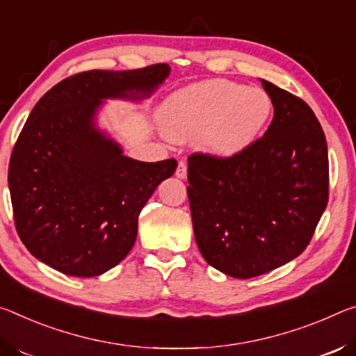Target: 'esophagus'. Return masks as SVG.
<instances>
[{
  "instance_id": "34e87169",
  "label": "esophagus",
  "mask_w": 356,
  "mask_h": 356,
  "mask_svg": "<svg viewBox=\"0 0 356 356\" xmlns=\"http://www.w3.org/2000/svg\"><path fill=\"white\" fill-rule=\"evenodd\" d=\"M175 175H177V178H179V179H184L186 177H188V165H186V162H183V161L178 162V167H177V172H175Z\"/></svg>"
}]
</instances>
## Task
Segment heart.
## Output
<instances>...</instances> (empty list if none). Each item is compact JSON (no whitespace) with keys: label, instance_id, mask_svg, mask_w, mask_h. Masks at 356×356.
Wrapping results in <instances>:
<instances>
[{"label":"heart","instance_id":"heart-1","mask_svg":"<svg viewBox=\"0 0 356 356\" xmlns=\"http://www.w3.org/2000/svg\"><path fill=\"white\" fill-rule=\"evenodd\" d=\"M273 115L266 91L227 80H207L179 90L162 104L159 121L175 142L197 138L202 153L232 159L257 142Z\"/></svg>","mask_w":356,"mask_h":356}]
</instances>
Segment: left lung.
Returning <instances> with one entry per match:
<instances>
[{"instance_id": "left-lung-1", "label": "left lung", "mask_w": 356, "mask_h": 356, "mask_svg": "<svg viewBox=\"0 0 356 356\" xmlns=\"http://www.w3.org/2000/svg\"><path fill=\"white\" fill-rule=\"evenodd\" d=\"M275 116L243 154L188 159V197L197 246L227 276L249 279L306 249L328 203V147L300 97L261 80Z\"/></svg>"}]
</instances>
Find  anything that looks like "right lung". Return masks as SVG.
Listing matches in <instances>:
<instances>
[{"mask_svg": "<svg viewBox=\"0 0 356 356\" xmlns=\"http://www.w3.org/2000/svg\"><path fill=\"white\" fill-rule=\"evenodd\" d=\"M170 75L168 64L88 71L39 99L9 162V192L20 240L39 261L67 276L92 277L123 260L138 214L177 161L124 156L99 124L106 101L142 102Z\"/></svg>", "mask_w": 356, "mask_h": 356, "instance_id": "add662e5", "label": "right lung"}]
</instances>
